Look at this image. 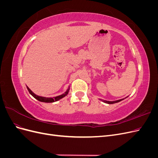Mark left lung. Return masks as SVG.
Here are the masks:
<instances>
[{
  "instance_id": "obj_1",
  "label": "left lung",
  "mask_w": 158,
  "mask_h": 158,
  "mask_svg": "<svg viewBox=\"0 0 158 158\" xmlns=\"http://www.w3.org/2000/svg\"><path fill=\"white\" fill-rule=\"evenodd\" d=\"M124 99H119V100H117V101H114V102H109V101H106V100H102V101L104 103H108V104H113V103H118L119 102L122 101V100H123Z\"/></svg>"
}]
</instances>
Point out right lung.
Masks as SVG:
<instances>
[{
    "mask_svg": "<svg viewBox=\"0 0 158 158\" xmlns=\"http://www.w3.org/2000/svg\"><path fill=\"white\" fill-rule=\"evenodd\" d=\"M27 90H28V92H30V94L32 95V96H33V98H35L36 99L38 100V101L41 102H45V103H52V102H55L58 101V100H59V99H62L63 98L65 97L66 95L68 94L69 91V89H68L67 91H66V92L64 94H62V95H59V96L54 97L53 98H45V97L38 96V95H35L34 93H33V92H32V91H31L29 88H28L27 86Z\"/></svg>",
    "mask_w": 158,
    "mask_h": 158,
    "instance_id": "obj_1",
    "label": "right lung"
}]
</instances>
